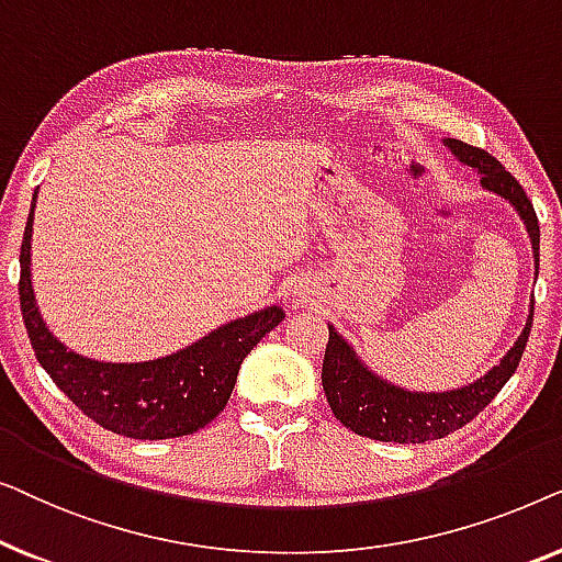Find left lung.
<instances>
[{"instance_id": "left-lung-1", "label": "left lung", "mask_w": 562, "mask_h": 562, "mask_svg": "<svg viewBox=\"0 0 562 562\" xmlns=\"http://www.w3.org/2000/svg\"><path fill=\"white\" fill-rule=\"evenodd\" d=\"M445 145L456 153L460 164L471 166L481 173L483 187L504 196L519 212L529 237H532L535 268L540 271V222H537L535 206L529 202L527 191L491 153L473 148L463 140H456V137H448ZM532 314L535 299L519 340L502 358V363L491 368L483 379L468 383L463 389L442 391V394L404 391L394 383L379 379L360 363L356 350L335 333V327H329L325 363H322V386H325L329 409L345 427H350L360 437H371V440L417 445L448 437L468 425L473 417H479V412L486 409L491 398L504 389V383L517 371L521 352L527 348L529 329H532Z\"/></svg>"}]
</instances>
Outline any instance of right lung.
Listing matches in <instances>:
<instances>
[{"mask_svg": "<svg viewBox=\"0 0 562 562\" xmlns=\"http://www.w3.org/2000/svg\"><path fill=\"white\" fill-rule=\"evenodd\" d=\"M33 194V210H35ZM30 210L20 248V310L37 363L53 383L110 432L133 440H166L194 435L225 409L243 360L283 319V310L268 306L227 322L173 356L145 363H102L83 358L56 340L37 312L30 281Z\"/></svg>", "mask_w": 562, "mask_h": 562, "instance_id": "right-lung-1", "label": "right lung"}]
</instances>
